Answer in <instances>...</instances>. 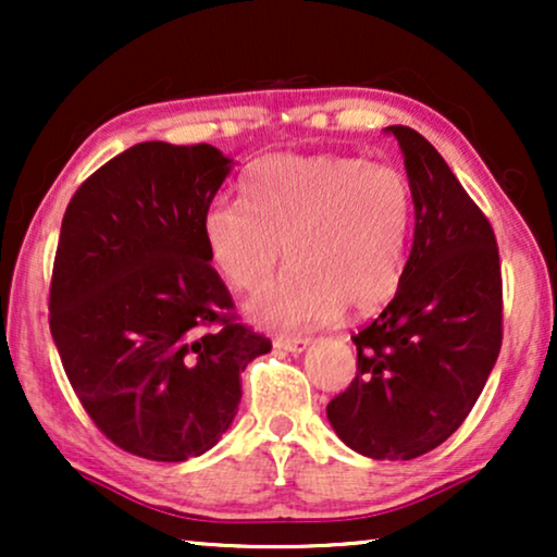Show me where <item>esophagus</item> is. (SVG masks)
<instances>
[{
	"label": "esophagus",
	"mask_w": 557,
	"mask_h": 557,
	"mask_svg": "<svg viewBox=\"0 0 557 557\" xmlns=\"http://www.w3.org/2000/svg\"><path fill=\"white\" fill-rule=\"evenodd\" d=\"M273 347L286 349V352H304L309 347L307 337H276L273 339Z\"/></svg>",
	"instance_id": "1"
}]
</instances>
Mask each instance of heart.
<instances>
[{
  "label": "heart",
  "instance_id": "obj_1",
  "mask_svg": "<svg viewBox=\"0 0 557 557\" xmlns=\"http://www.w3.org/2000/svg\"><path fill=\"white\" fill-rule=\"evenodd\" d=\"M243 187L246 200L208 205L202 240L240 292L269 281L286 243L292 265L248 304L256 322L309 326L342 307L370 314L398 292L413 231V189L400 170L349 154H278Z\"/></svg>",
  "mask_w": 557,
  "mask_h": 557
}]
</instances>
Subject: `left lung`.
Instances as JSON below:
<instances>
[{
    "label": "left lung",
    "mask_w": 557,
    "mask_h": 557,
    "mask_svg": "<svg viewBox=\"0 0 557 557\" xmlns=\"http://www.w3.org/2000/svg\"><path fill=\"white\" fill-rule=\"evenodd\" d=\"M398 139L413 189V248L393 301L357 332V375L330 400L357 454L410 461L471 413L502 347V269L490 220L444 157L410 126Z\"/></svg>",
    "instance_id": "1"
}]
</instances>
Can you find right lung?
<instances>
[{"mask_svg": "<svg viewBox=\"0 0 557 557\" xmlns=\"http://www.w3.org/2000/svg\"><path fill=\"white\" fill-rule=\"evenodd\" d=\"M227 172L210 144H136L75 189L60 227L52 339L96 429L141 459L215 446L238 413L240 372L271 352L238 322L202 240Z\"/></svg>", "mask_w": 557, "mask_h": 557, "instance_id": "obj_1", "label": "right lung"}]
</instances>
